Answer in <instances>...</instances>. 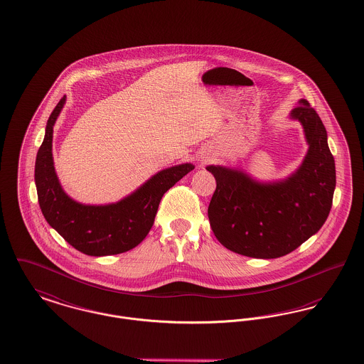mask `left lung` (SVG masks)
Wrapping results in <instances>:
<instances>
[{
  "mask_svg": "<svg viewBox=\"0 0 364 364\" xmlns=\"http://www.w3.org/2000/svg\"><path fill=\"white\" fill-rule=\"evenodd\" d=\"M308 143L299 169L278 181H259L239 168L209 165L215 178L208 215L218 242L253 258H278L315 235L330 213L336 164L327 132L305 99L291 109Z\"/></svg>",
  "mask_w": 364,
  "mask_h": 364,
  "instance_id": "left-lung-1",
  "label": "left lung"
}]
</instances>
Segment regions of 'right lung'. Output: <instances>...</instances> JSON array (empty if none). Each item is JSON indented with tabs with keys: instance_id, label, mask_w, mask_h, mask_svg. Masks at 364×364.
Masks as SVG:
<instances>
[{
	"instance_id": "1",
	"label": "right lung",
	"mask_w": 364,
	"mask_h": 364,
	"mask_svg": "<svg viewBox=\"0 0 364 364\" xmlns=\"http://www.w3.org/2000/svg\"><path fill=\"white\" fill-rule=\"evenodd\" d=\"M65 105L63 96L48 119L43 144L37 152L34 178L41 212L48 224L84 255L125 253L150 232L164 193L195 166L181 164L158 171L136 191L114 203H80L63 190L52 155L53 127Z\"/></svg>"
}]
</instances>
